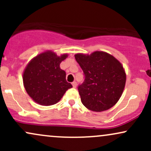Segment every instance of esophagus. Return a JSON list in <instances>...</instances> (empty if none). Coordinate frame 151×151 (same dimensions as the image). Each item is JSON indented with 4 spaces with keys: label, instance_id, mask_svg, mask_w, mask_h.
Returning <instances> with one entry per match:
<instances>
[{
    "label": "esophagus",
    "instance_id": "34e87169",
    "mask_svg": "<svg viewBox=\"0 0 151 151\" xmlns=\"http://www.w3.org/2000/svg\"><path fill=\"white\" fill-rule=\"evenodd\" d=\"M72 86H73V87L74 88H76L77 87V82H76V81H73V82L72 83Z\"/></svg>",
    "mask_w": 151,
    "mask_h": 151
}]
</instances>
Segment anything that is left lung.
<instances>
[{"label":"left lung","instance_id":"8db88e82","mask_svg":"<svg viewBox=\"0 0 151 151\" xmlns=\"http://www.w3.org/2000/svg\"><path fill=\"white\" fill-rule=\"evenodd\" d=\"M74 58L84 72V80L77 88L83 105L96 112L114 106L126 84L125 71L120 62L104 52L77 54Z\"/></svg>","mask_w":151,"mask_h":151}]
</instances>
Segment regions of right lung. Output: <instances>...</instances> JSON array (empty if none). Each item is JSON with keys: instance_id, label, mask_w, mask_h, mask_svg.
<instances>
[{"instance_id": "add662e5", "label": "right lung", "mask_w": 151, "mask_h": 151, "mask_svg": "<svg viewBox=\"0 0 151 151\" xmlns=\"http://www.w3.org/2000/svg\"><path fill=\"white\" fill-rule=\"evenodd\" d=\"M67 57L66 54L58 57L51 51L45 52L32 59L26 67L24 86L29 96L39 104H55L72 87L66 80V72L60 67Z\"/></svg>"}]
</instances>
